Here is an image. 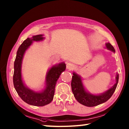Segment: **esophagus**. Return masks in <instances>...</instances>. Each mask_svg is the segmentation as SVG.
Here are the masks:
<instances>
[{"label": "esophagus", "instance_id": "1", "mask_svg": "<svg viewBox=\"0 0 129 129\" xmlns=\"http://www.w3.org/2000/svg\"><path fill=\"white\" fill-rule=\"evenodd\" d=\"M74 65H73V64H72V63H67V68L69 69V70H71V69H73V68H74Z\"/></svg>", "mask_w": 129, "mask_h": 129}]
</instances>
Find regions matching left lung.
Returning <instances> with one entry per match:
<instances>
[{"mask_svg":"<svg viewBox=\"0 0 129 129\" xmlns=\"http://www.w3.org/2000/svg\"><path fill=\"white\" fill-rule=\"evenodd\" d=\"M106 48L109 50L115 52L114 47L110 43L106 44ZM73 75L71 81V87L74 96L80 103L87 107H93L107 101L115 91L119 80V75L117 74L116 77V83L113 87L105 93L99 95H95L88 93L85 91L80 76L75 73H73Z\"/></svg>","mask_w":129,"mask_h":129,"instance_id":"1","label":"left lung"}]
</instances>
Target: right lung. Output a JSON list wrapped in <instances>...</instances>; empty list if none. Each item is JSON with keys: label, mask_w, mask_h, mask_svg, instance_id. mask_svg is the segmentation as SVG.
Returning a JSON list of instances; mask_svg holds the SVG:
<instances>
[{"label": "right lung", "mask_w": 129, "mask_h": 129, "mask_svg": "<svg viewBox=\"0 0 129 129\" xmlns=\"http://www.w3.org/2000/svg\"><path fill=\"white\" fill-rule=\"evenodd\" d=\"M42 35L34 36L32 38H27L22 42L18 48L15 61L13 75L14 86L20 98L28 105L35 106H44L49 104L53 99L55 87L57 81L63 71L66 68V65L61 63L52 67L46 75V88L41 92H36L26 87L23 84L21 76L22 61L26 49L33 41L42 40Z\"/></svg>", "instance_id": "right-lung-1"}]
</instances>
